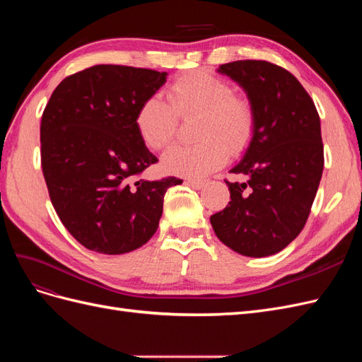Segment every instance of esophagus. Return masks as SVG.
Wrapping results in <instances>:
<instances>
[{
    "mask_svg": "<svg viewBox=\"0 0 362 362\" xmlns=\"http://www.w3.org/2000/svg\"><path fill=\"white\" fill-rule=\"evenodd\" d=\"M187 184L190 185V187H193V189L198 190V189H202V187H204V185H205V181H204V180H189V181H187Z\"/></svg>",
    "mask_w": 362,
    "mask_h": 362,
    "instance_id": "34e87169",
    "label": "esophagus"
}]
</instances>
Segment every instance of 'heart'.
<instances>
[{
	"mask_svg": "<svg viewBox=\"0 0 362 362\" xmlns=\"http://www.w3.org/2000/svg\"><path fill=\"white\" fill-rule=\"evenodd\" d=\"M168 104L151 96L134 117L137 134L146 148H168L178 119L198 116L193 145L175 146L161 160L164 172L180 177H204L226 163L229 152H242L254 134L255 113L250 103L237 96L233 86L218 76L190 72L175 80L166 92Z\"/></svg>",
	"mask_w": 362,
	"mask_h": 362,
	"instance_id": "b5f03b06",
	"label": "heart"
}]
</instances>
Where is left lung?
<instances>
[{
    "label": "left lung",
    "instance_id": "1",
    "mask_svg": "<svg viewBox=\"0 0 362 362\" xmlns=\"http://www.w3.org/2000/svg\"><path fill=\"white\" fill-rule=\"evenodd\" d=\"M217 72L246 92L255 128L229 170L246 180L226 181L231 201L210 222L237 254L269 257L288 246L310 216L325 163L320 117L298 78L276 64L238 60Z\"/></svg>",
    "mask_w": 362,
    "mask_h": 362
}]
</instances>
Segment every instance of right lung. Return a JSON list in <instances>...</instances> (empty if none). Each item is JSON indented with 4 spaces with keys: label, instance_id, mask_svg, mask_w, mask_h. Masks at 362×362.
I'll return each mask as SVG.
<instances>
[{
    "label": "right lung",
    "instance_id": "right-lung-1",
    "mask_svg": "<svg viewBox=\"0 0 362 362\" xmlns=\"http://www.w3.org/2000/svg\"><path fill=\"white\" fill-rule=\"evenodd\" d=\"M168 72L96 64L64 78L42 115L40 157L51 202L84 247L120 255L156 234L166 190L182 180L139 178L157 157L141 144L137 108Z\"/></svg>",
    "mask_w": 362,
    "mask_h": 362
}]
</instances>
